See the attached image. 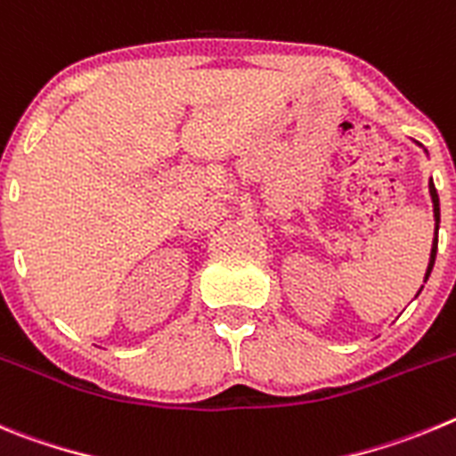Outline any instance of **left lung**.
<instances>
[{
  "label": "left lung",
  "mask_w": 456,
  "mask_h": 456,
  "mask_svg": "<svg viewBox=\"0 0 456 456\" xmlns=\"http://www.w3.org/2000/svg\"><path fill=\"white\" fill-rule=\"evenodd\" d=\"M429 195H432V204H434V240H432V252H429V264H428V273H425V281L429 279V274H432V268H434V261H436V248H438V224H441V207H438V192L436 188H434V182L429 179ZM422 290V286H420ZM418 290V293H420Z\"/></svg>",
  "instance_id": "1"
}]
</instances>
